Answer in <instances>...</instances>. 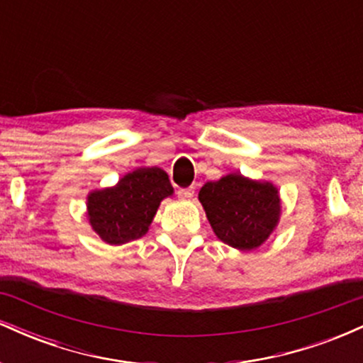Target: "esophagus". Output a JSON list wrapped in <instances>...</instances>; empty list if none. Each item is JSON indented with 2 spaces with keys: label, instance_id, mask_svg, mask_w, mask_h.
<instances>
[{
  "label": "esophagus",
  "instance_id": "obj_1",
  "mask_svg": "<svg viewBox=\"0 0 363 363\" xmlns=\"http://www.w3.org/2000/svg\"><path fill=\"white\" fill-rule=\"evenodd\" d=\"M194 194V187H187V189H179L177 191V196L181 199H191Z\"/></svg>",
  "mask_w": 363,
  "mask_h": 363
}]
</instances>
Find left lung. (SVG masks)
I'll return each mask as SVG.
<instances>
[{
  "instance_id": "8db88e82",
  "label": "left lung",
  "mask_w": 363,
  "mask_h": 363,
  "mask_svg": "<svg viewBox=\"0 0 363 363\" xmlns=\"http://www.w3.org/2000/svg\"><path fill=\"white\" fill-rule=\"evenodd\" d=\"M199 201L215 235L240 251H252L272 235L280 220V196L272 182L228 174L206 182Z\"/></svg>"
}]
</instances>
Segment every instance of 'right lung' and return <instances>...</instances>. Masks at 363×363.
<instances>
[{
  "instance_id": "add662e5",
  "label": "right lung",
  "mask_w": 363,
  "mask_h": 363,
  "mask_svg": "<svg viewBox=\"0 0 363 363\" xmlns=\"http://www.w3.org/2000/svg\"><path fill=\"white\" fill-rule=\"evenodd\" d=\"M172 193L167 172L141 167L126 174L116 186L91 191L86 198V216L104 242L126 244L147 234L160 201Z\"/></svg>"
}]
</instances>
